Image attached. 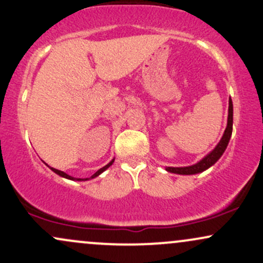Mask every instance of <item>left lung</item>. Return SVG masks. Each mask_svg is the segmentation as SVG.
<instances>
[{"mask_svg":"<svg viewBox=\"0 0 263 263\" xmlns=\"http://www.w3.org/2000/svg\"><path fill=\"white\" fill-rule=\"evenodd\" d=\"M234 108H232V101L231 98L229 99V115H228V126H226L224 135H222L221 140L216 147L214 148L209 155H206L204 157L201 161H199L195 164L189 165V167H167L165 171L171 172V173H176V174H183V176H190V174H197V173H201V172L206 171L208 168H210L211 165L215 164L218 162V159L222 156V153L225 152L226 147H228L229 141L231 138V134H232V119H234Z\"/></svg>","mask_w":263,"mask_h":263,"instance_id":"left-lung-1","label":"left lung"}]
</instances>
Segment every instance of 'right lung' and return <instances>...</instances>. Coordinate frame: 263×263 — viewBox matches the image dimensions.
Here are the masks:
<instances>
[{
    "instance_id": "1",
    "label": "right lung",
    "mask_w": 263,
    "mask_h": 263,
    "mask_svg": "<svg viewBox=\"0 0 263 263\" xmlns=\"http://www.w3.org/2000/svg\"><path fill=\"white\" fill-rule=\"evenodd\" d=\"M114 161H115V159H112V161H111L110 163H107V164L105 165V167L100 168V170H99L98 172H96V173H93L91 177H90V178H85V179H81V178H74V177L69 176V174L64 173V172H62V171H59V170H55V168H52V167H49V165H48V167H49L50 170H52V171L54 172V173H57V174H58V176H60V177H63V178H66V179H70V180H78V182H81V180H89V179H92V178H96V177H98V176H100V174L102 173V172H105V171H106L107 168L110 167L111 164H112Z\"/></svg>"
}]
</instances>
